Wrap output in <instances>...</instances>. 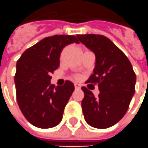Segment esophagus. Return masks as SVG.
I'll list each match as a JSON object with an SVG mask.
<instances>
[{
  "mask_svg": "<svg viewBox=\"0 0 148 148\" xmlns=\"http://www.w3.org/2000/svg\"><path fill=\"white\" fill-rule=\"evenodd\" d=\"M74 86H75V88H80V85L79 84H77V83H75L74 84Z\"/></svg>",
  "mask_w": 148,
  "mask_h": 148,
  "instance_id": "1",
  "label": "esophagus"
}]
</instances>
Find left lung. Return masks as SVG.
Masks as SVG:
<instances>
[{"label":"left lung","mask_w":148,"mask_h":148,"mask_svg":"<svg viewBox=\"0 0 148 148\" xmlns=\"http://www.w3.org/2000/svg\"><path fill=\"white\" fill-rule=\"evenodd\" d=\"M76 36L95 54V68L86 82L97 84L100 90L95 97L87 88L81 87L84 119L92 127L109 128L127 113L135 91V73L127 56L108 38L100 34Z\"/></svg>","instance_id":"8db88e82"}]
</instances>
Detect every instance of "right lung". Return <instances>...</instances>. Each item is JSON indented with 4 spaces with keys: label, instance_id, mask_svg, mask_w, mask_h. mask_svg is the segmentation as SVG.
<instances>
[{
    "label": "right lung",
    "instance_id": "add662e5",
    "mask_svg": "<svg viewBox=\"0 0 148 148\" xmlns=\"http://www.w3.org/2000/svg\"><path fill=\"white\" fill-rule=\"evenodd\" d=\"M73 42L74 35H54L26 49L17 62L14 76L16 96L22 114L33 126L51 128L60 123L64 108L75 88L66 80L62 86L51 84L53 73L60 66L63 49Z\"/></svg>",
    "mask_w": 148,
    "mask_h": 148
}]
</instances>
